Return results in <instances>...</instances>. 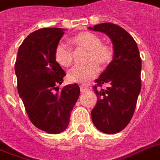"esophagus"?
Segmentation results:
<instances>
[{"instance_id": "1", "label": "esophagus", "mask_w": 160, "mask_h": 160, "mask_svg": "<svg viewBox=\"0 0 160 160\" xmlns=\"http://www.w3.org/2000/svg\"><path fill=\"white\" fill-rule=\"evenodd\" d=\"M89 90H90L89 88L85 87V86H80V91H81V92H86V91H88Z\"/></svg>"}]
</instances>
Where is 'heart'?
Segmentation results:
<instances>
[{"label":"heart","mask_w":160,"mask_h":160,"mask_svg":"<svg viewBox=\"0 0 160 160\" xmlns=\"http://www.w3.org/2000/svg\"><path fill=\"white\" fill-rule=\"evenodd\" d=\"M70 41L76 48L87 51V61L92 62L84 66H75L70 69L66 75L68 82L87 85L100 71L97 64L92 60H95L100 65H106L113 58V49L109 45L102 43L100 36L89 31H83L75 35ZM54 55L55 61L60 66L69 67L72 63L71 51L62 42L56 45Z\"/></svg>","instance_id":"b5f03b06"}]
</instances>
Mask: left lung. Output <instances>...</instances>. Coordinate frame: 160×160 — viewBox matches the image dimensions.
<instances>
[{"label":"left lung","mask_w":160,"mask_h":160,"mask_svg":"<svg viewBox=\"0 0 160 160\" xmlns=\"http://www.w3.org/2000/svg\"><path fill=\"white\" fill-rule=\"evenodd\" d=\"M91 31L103 32L113 44V60L93 87L97 103L91 111L95 126L105 134H116L127 126L134 114L141 90V59L134 38L120 26L102 23ZM107 83L106 90L100 89Z\"/></svg>","instance_id":"1"}]
</instances>
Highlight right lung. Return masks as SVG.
<instances>
[{"label":"right lung","mask_w":160,"mask_h":160,"mask_svg":"<svg viewBox=\"0 0 160 160\" xmlns=\"http://www.w3.org/2000/svg\"><path fill=\"white\" fill-rule=\"evenodd\" d=\"M65 29L43 28L34 31L19 47L15 72L17 90L32 124L48 134L67 128L80 90L77 84L59 91L65 71L55 60L54 51Z\"/></svg>","instance_id":"1"}]
</instances>
